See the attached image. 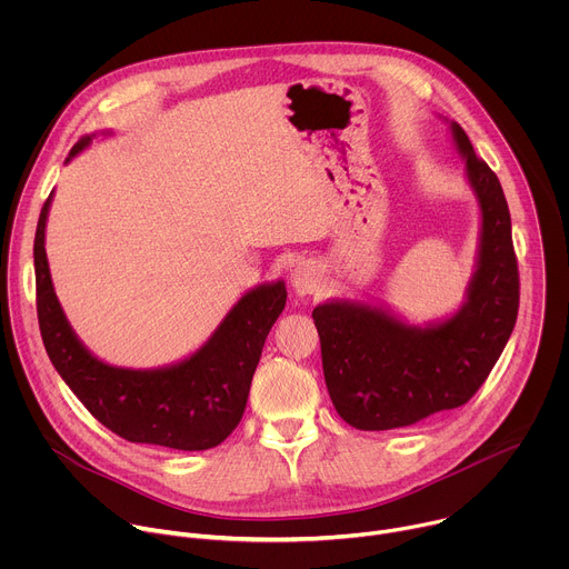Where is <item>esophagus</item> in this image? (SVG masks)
I'll use <instances>...</instances> for the list:
<instances>
[{"instance_id": "1", "label": "esophagus", "mask_w": 569, "mask_h": 569, "mask_svg": "<svg viewBox=\"0 0 569 569\" xmlns=\"http://www.w3.org/2000/svg\"><path fill=\"white\" fill-rule=\"evenodd\" d=\"M292 290L297 297H315L319 295L323 288H327V277H323L321 268L312 261H301L290 277Z\"/></svg>"}]
</instances>
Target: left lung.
I'll use <instances>...</instances> for the list:
<instances>
[{
	"label": "left lung",
	"instance_id": "1",
	"mask_svg": "<svg viewBox=\"0 0 569 569\" xmlns=\"http://www.w3.org/2000/svg\"><path fill=\"white\" fill-rule=\"evenodd\" d=\"M448 126L479 207L477 257L463 303L423 327L371 299L336 297L312 310L329 396L358 430L405 428L468 402L516 327L520 283L505 191L461 126Z\"/></svg>",
	"mask_w": 569,
	"mask_h": 569
}]
</instances>
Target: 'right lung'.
I'll use <instances>...</instances> for the list:
<instances>
[{"mask_svg": "<svg viewBox=\"0 0 569 569\" xmlns=\"http://www.w3.org/2000/svg\"><path fill=\"white\" fill-rule=\"evenodd\" d=\"M101 134L110 137L112 130ZM94 137H80L64 164ZM51 200L53 191L38 220L33 261L40 333L60 378L94 419L126 441L173 450H209L222 443L246 412L266 338L286 306V283L277 279L248 290L211 338L184 360L157 369L108 365L78 340L56 297L44 250Z\"/></svg>", "mask_w": 569, "mask_h": 569, "instance_id": "right-lung-1", "label": "right lung"}]
</instances>
